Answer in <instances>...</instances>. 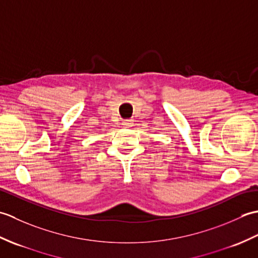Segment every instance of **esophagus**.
Listing matches in <instances>:
<instances>
[{"mask_svg": "<svg viewBox=\"0 0 258 258\" xmlns=\"http://www.w3.org/2000/svg\"><path fill=\"white\" fill-rule=\"evenodd\" d=\"M122 125H123V127H125V128H130V127H132V125H133V120H132V119H124L123 122H122Z\"/></svg>", "mask_w": 258, "mask_h": 258, "instance_id": "34e87169", "label": "esophagus"}]
</instances>
